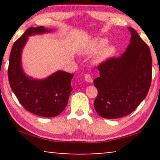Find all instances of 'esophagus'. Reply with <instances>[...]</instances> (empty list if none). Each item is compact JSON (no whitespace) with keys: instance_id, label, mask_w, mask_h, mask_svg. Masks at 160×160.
Masks as SVG:
<instances>
[{"instance_id":"1","label":"esophagus","mask_w":160,"mask_h":160,"mask_svg":"<svg viewBox=\"0 0 160 160\" xmlns=\"http://www.w3.org/2000/svg\"><path fill=\"white\" fill-rule=\"evenodd\" d=\"M84 78H85V80H86L87 82H89V83H92L93 82L92 78V76L89 75V74H85Z\"/></svg>"}]
</instances>
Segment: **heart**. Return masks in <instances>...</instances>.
<instances>
[{
    "instance_id": "obj_1",
    "label": "heart",
    "mask_w": 160,
    "mask_h": 160,
    "mask_svg": "<svg viewBox=\"0 0 160 160\" xmlns=\"http://www.w3.org/2000/svg\"><path fill=\"white\" fill-rule=\"evenodd\" d=\"M108 43V39L105 38H98L92 41L82 50V53L84 55H89L92 54H96L95 61L97 63L106 62L109 58L113 56L117 52L115 46L112 44L106 45Z\"/></svg>"
}]
</instances>
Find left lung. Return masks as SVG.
<instances>
[{
  "label": "left lung",
  "mask_w": 160,
  "mask_h": 160,
  "mask_svg": "<svg viewBox=\"0 0 160 160\" xmlns=\"http://www.w3.org/2000/svg\"><path fill=\"white\" fill-rule=\"evenodd\" d=\"M130 43L119 58L98 66L94 79L98 89L94 106L100 117L117 119L129 115L145 99L152 82V60L148 45L132 28Z\"/></svg>",
  "instance_id": "obj_1"
}]
</instances>
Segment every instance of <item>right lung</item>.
<instances>
[{
    "instance_id": "1",
    "label": "right lung",
    "mask_w": 160,
    "mask_h": 160,
    "mask_svg": "<svg viewBox=\"0 0 160 160\" xmlns=\"http://www.w3.org/2000/svg\"><path fill=\"white\" fill-rule=\"evenodd\" d=\"M51 31L43 26L28 28L13 45L8 68L11 88L22 106L43 117H56L65 108L73 90L71 83L73 74L58 71L44 79L32 78L24 73L21 55L28 36Z\"/></svg>"
}]
</instances>
